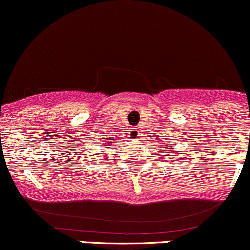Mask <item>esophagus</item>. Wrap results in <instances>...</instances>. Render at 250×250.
I'll return each instance as SVG.
<instances>
[{"label": "esophagus", "mask_w": 250, "mask_h": 250, "mask_svg": "<svg viewBox=\"0 0 250 250\" xmlns=\"http://www.w3.org/2000/svg\"><path fill=\"white\" fill-rule=\"evenodd\" d=\"M129 137H130V139H133V140L139 139V137H140V130H139V129H136V128L130 129V130H129Z\"/></svg>", "instance_id": "esophagus-1"}]
</instances>
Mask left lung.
<instances>
[{
	"label": "left lung",
	"instance_id": "obj_1",
	"mask_svg": "<svg viewBox=\"0 0 250 250\" xmlns=\"http://www.w3.org/2000/svg\"><path fill=\"white\" fill-rule=\"evenodd\" d=\"M166 148L169 149V151H171V150H173V149H174V148H171L170 142L167 143V146H166ZM168 156H170V154H165V155H163V157H165V159H163V160H167Z\"/></svg>",
	"mask_w": 250,
	"mask_h": 250
}]
</instances>
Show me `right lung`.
<instances>
[{
    "label": "right lung",
    "instance_id": "1",
    "mask_svg": "<svg viewBox=\"0 0 250 250\" xmlns=\"http://www.w3.org/2000/svg\"><path fill=\"white\" fill-rule=\"evenodd\" d=\"M103 142H104V143H103V146H105V147H103V148H104V149H113V147H110V146L113 145V142H110V141H103ZM107 151L108 150H104V153H103V154H107Z\"/></svg>",
    "mask_w": 250,
    "mask_h": 250
}]
</instances>
